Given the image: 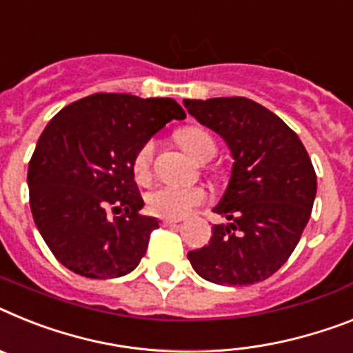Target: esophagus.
Returning <instances> with one entry per match:
<instances>
[{
  "label": "esophagus",
  "instance_id": "1",
  "mask_svg": "<svg viewBox=\"0 0 353 353\" xmlns=\"http://www.w3.org/2000/svg\"><path fill=\"white\" fill-rule=\"evenodd\" d=\"M179 221H176V219H161V224L163 226H174V224H177Z\"/></svg>",
  "mask_w": 353,
  "mask_h": 353
}]
</instances>
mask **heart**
Segmentation results:
<instances>
[{
    "instance_id": "b5f03b06",
    "label": "heart",
    "mask_w": 353,
    "mask_h": 353,
    "mask_svg": "<svg viewBox=\"0 0 353 353\" xmlns=\"http://www.w3.org/2000/svg\"><path fill=\"white\" fill-rule=\"evenodd\" d=\"M177 141L183 145V149L190 154L192 158L204 161L213 158L217 152V145L201 127H185L177 132ZM154 143L147 141L141 145V149L136 152L132 161V170L138 181H145L150 174V163H152ZM206 194L199 186H177V185H161L147 194V208L158 215V217L179 219L185 217L186 213L192 212L195 206H199L204 201Z\"/></svg>"
}]
</instances>
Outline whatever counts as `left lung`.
Here are the masks:
<instances>
[{
    "label": "left lung",
    "mask_w": 353,
    "mask_h": 353,
    "mask_svg": "<svg viewBox=\"0 0 353 353\" xmlns=\"http://www.w3.org/2000/svg\"><path fill=\"white\" fill-rule=\"evenodd\" d=\"M201 125L226 141L233 158L213 212L212 239L188 253L194 271L217 285H251L282 268L300 241L316 197V172L298 134L244 97L185 100Z\"/></svg>",
    "instance_id": "8db88e82"
}]
</instances>
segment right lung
I'll use <instances>...</instances> for the list:
<instances>
[{"label":"right lung","mask_w":353,"mask_h":353,"mask_svg":"<svg viewBox=\"0 0 353 353\" xmlns=\"http://www.w3.org/2000/svg\"><path fill=\"white\" fill-rule=\"evenodd\" d=\"M185 117L174 99L97 93L50 120L28 163V188L35 226L64 268L94 280L134 271L159 221L140 213L132 161Z\"/></svg>","instance_id":"1"}]
</instances>
